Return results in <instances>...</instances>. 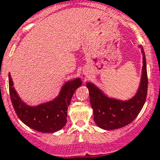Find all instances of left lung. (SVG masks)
Returning a JSON list of instances; mask_svg holds the SVG:
<instances>
[{
	"label": "left lung",
	"instance_id": "8db88e82",
	"mask_svg": "<svg viewBox=\"0 0 160 160\" xmlns=\"http://www.w3.org/2000/svg\"><path fill=\"white\" fill-rule=\"evenodd\" d=\"M143 53V70L140 85L137 93L127 101L108 98L94 84L87 83L91 106L93 109L94 120L98 126L105 130L120 128L132 123L143 107L148 93V73L144 52Z\"/></svg>",
	"mask_w": 160,
	"mask_h": 160
}]
</instances>
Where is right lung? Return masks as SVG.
<instances>
[{"label": "right lung", "mask_w": 160, "mask_h": 160, "mask_svg": "<svg viewBox=\"0 0 160 160\" xmlns=\"http://www.w3.org/2000/svg\"><path fill=\"white\" fill-rule=\"evenodd\" d=\"M9 93L12 106L21 121L31 128L41 132L51 133L60 130L67 123V111L72 97L82 81L77 78L63 86L60 95L52 101L30 107L18 96L10 75L8 74Z\"/></svg>", "instance_id": "obj_1"}]
</instances>
